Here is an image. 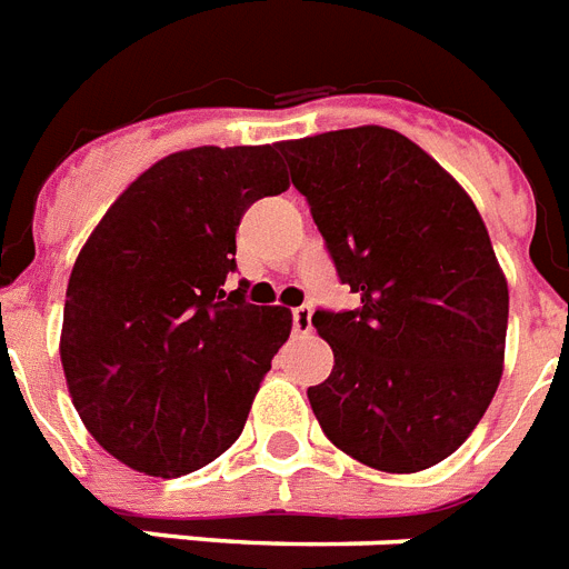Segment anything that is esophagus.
<instances>
[{
	"label": "esophagus",
	"instance_id": "34e87169",
	"mask_svg": "<svg viewBox=\"0 0 569 569\" xmlns=\"http://www.w3.org/2000/svg\"><path fill=\"white\" fill-rule=\"evenodd\" d=\"M292 327L295 332H309L312 330V307H295L292 309Z\"/></svg>",
	"mask_w": 569,
	"mask_h": 569
}]
</instances>
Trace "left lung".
<instances>
[{
  "label": "left lung",
  "instance_id": "obj_1",
  "mask_svg": "<svg viewBox=\"0 0 569 569\" xmlns=\"http://www.w3.org/2000/svg\"><path fill=\"white\" fill-rule=\"evenodd\" d=\"M357 309H316L332 373L307 397L341 452L418 473L465 445L500 386L509 286L468 192L403 133L277 142Z\"/></svg>",
  "mask_w": 569,
  "mask_h": 569
}]
</instances>
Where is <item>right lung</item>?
Instances as JSON below:
<instances>
[{
    "mask_svg": "<svg viewBox=\"0 0 569 569\" xmlns=\"http://www.w3.org/2000/svg\"><path fill=\"white\" fill-rule=\"evenodd\" d=\"M289 189L277 146L163 157L104 212L69 274L60 362L110 456L174 479L239 436L292 312L228 292L244 210Z\"/></svg>",
    "mask_w": 569,
    "mask_h": 569,
    "instance_id": "1",
    "label": "right lung"
}]
</instances>
